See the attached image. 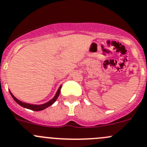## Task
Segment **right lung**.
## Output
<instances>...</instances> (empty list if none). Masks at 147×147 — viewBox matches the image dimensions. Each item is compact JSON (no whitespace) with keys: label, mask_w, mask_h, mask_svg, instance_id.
Segmentation results:
<instances>
[{"label":"right lung","mask_w":147,"mask_h":147,"mask_svg":"<svg viewBox=\"0 0 147 147\" xmlns=\"http://www.w3.org/2000/svg\"><path fill=\"white\" fill-rule=\"evenodd\" d=\"M61 87H62V85H60V87L58 88V90H57V92H56L55 95L54 96V97H53L52 100H50V101L46 102V103H45V104H42V105H32V104L23 102L20 101V100H18V99L16 98V97H15L13 94H12L11 92L10 91H9V92H10V94H11L12 97L13 98V100H14L15 101L17 102V103L19 105H20L21 107H24V108H26V109H31V110H33V111H41V110H43V109H46V108L48 107L51 106V105H53V104L54 103L56 100H57V97H58L59 95H60Z\"/></svg>","instance_id":"right-lung-1"}]
</instances>
